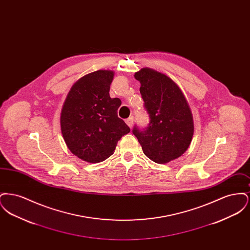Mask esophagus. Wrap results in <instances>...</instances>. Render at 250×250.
Wrapping results in <instances>:
<instances>
[{
  "label": "esophagus",
  "instance_id": "esophagus-1",
  "mask_svg": "<svg viewBox=\"0 0 250 250\" xmlns=\"http://www.w3.org/2000/svg\"><path fill=\"white\" fill-rule=\"evenodd\" d=\"M133 117H129V118H127V119L125 120V123H126V125L129 126V127H132V125H133Z\"/></svg>",
  "mask_w": 250,
  "mask_h": 250
}]
</instances>
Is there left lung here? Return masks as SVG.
<instances>
[{
	"label": "left lung",
	"instance_id": "8db88e82",
	"mask_svg": "<svg viewBox=\"0 0 250 250\" xmlns=\"http://www.w3.org/2000/svg\"><path fill=\"white\" fill-rule=\"evenodd\" d=\"M134 77L141 83L150 123L143 130L135 126L133 134L144 155L155 163L166 164L180 157L190 145L194 133L190 107L178 85L165 74L144 67Z\"/></svg>",
	"mask_w": 250,
	"mask_h": 250
}]
</instances>
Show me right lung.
I'll use <instances>...</instances> for the list:
<instances>
[{"instance_id":"1","label":"right lung","mask_w":250,"mask_h":250,"mask_svg":"<svg viewBox=\"0 0 250 250\" xmlns=\"http://www.w3.org/2000/svg\"><path fill=\"white\" fill-rule=\"evenodd\" d=\"M114 72L97 70L72 86L61 112V130L72 154L90 163L114 153L120 139L130 132L117 114L122 102L110 98Z\"/></svg>"}]
</instances>
